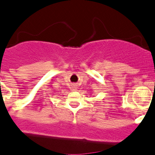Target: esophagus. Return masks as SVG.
Wrapping results in <instances>:
<instances>
[{
    "instance_id": "1",
    "label": "esophagus",
    "mask_w": 155,
    "mask_h": 155,
    "mask_svg": "<svg viewBox=\"0 0 155 155\" xmlns=\"http://www.w3.org/2000/svg\"><path fill=\"white\" fill-rule=\"evenodd\" d=\"M74 90H75V89H74Z\"/></svg>"
}]
</instances>
